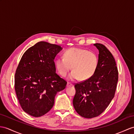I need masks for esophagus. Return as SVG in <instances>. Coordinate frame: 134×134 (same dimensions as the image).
<instances>
[{"instance_id": "1", "label": "esophagus", "mask_w": 134, "mask_h": 134, "mask_svg": "<svg viewBox=\"0 0 134 134\" xmlns=\"http://www.w3.org/2000/svg\"><path fill=\"white\" fill-rule=\"evenodd\" d=\"M71 86H73V84L70 83V82H68L67 83V87H70Z\"/></svg>"}]
</instances>
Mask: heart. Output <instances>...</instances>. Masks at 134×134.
<instances>
[{
  "instance_id": "1",
  "label": "heart",
  "mask_w": 134,
  "mask_h": 134,
  "mask_svg": "<svg viewBox=\"0 0 134 134\" xmlns=\"http://www.w3.org/2000/svg\"><path fill=\"white\" fill-rule=\"evenodd\" d=\"M98 64L97 55L92 51L78 48H71L65 51L64 57H58L56 69L61 76L65 77L72 68L68 76L71 81L89 79L96 72Z\"/></svg>"
}]
</instances>
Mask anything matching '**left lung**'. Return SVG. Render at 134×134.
I'll list each match as a JSON object with an SVG mask.
<instances>
[{
	"mask_svg": "<svg viewBox=\"0 0 134 134\" xmlns=\"http://www.w3.org/2000/svg\"><path fill=\"white\" fill-rule=\"evenodd\" d=\"M99 51L96 72L85 81L75 85L73 104L77 113L85 118L102 114L115 95L118 71L115 59L105 45L94 44Z\"/></svg>",
	"mask_w": 134,
	"mask_h": 134,
	"instance_id": "8db88e82",
	"label": "left lung"
}]
</instances>
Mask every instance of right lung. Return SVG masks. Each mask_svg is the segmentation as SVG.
<instances>
[{
  "label": "right lung",
  "instance_id": "add662e5",
  "mask_svg": "<svg viewBox=\"0 0 134 134\" xmlns=\"http://www.w3.org/2000/svg\"><path fill=\"white\" fill-rule=\"evenodd\" d=\"M60 45L40 41L25 52L15 75V89L24 111L34 117L47 113L56 94L67 82L56 73L54 62L62 50Z\"/></svg>",
  "mask_w": 134,
  "mask_h": 134
}]
</instances>
